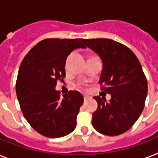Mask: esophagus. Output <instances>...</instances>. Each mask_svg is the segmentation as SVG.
Here are the masks:
<instances>
[{
	"label": "esophagus",
	"instance_id": "obj_1",
	"mask_svg": "<svg viewBox=\"0 0 158 158\" xmlns=\"http://www.w3.org/2000/svg\"><path fill=\"white\" fill-rule=\"evenodd\" d=\"M89 98L88 96H86V95H84V101H87V100H88V99H89Z\"/></svg>",
	"mask_w": 158,
	"mask_h": 158
}]
</instances>
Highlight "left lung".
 Returning a JSON list of instances; mask_svg holds the SVG:
<instances>
[{
	"label": "left lung",
	"instance_id": "8db88e82",
	"mask_svg": "<svg viewBox=\"0 0 158 158\" xmlns=\"http://www.w3.org/2000/svg\"><path fill=\"white\" fill-rule=\"evenodd\" d=\"M98 55L103 63L99 84L110 94L94 97L98 109L93 113L92 124L102 135L115 136L130 130L144 107L148 82L137 56L126 46L111 39H81Z\"/></svg>",
	"mask_w": 158,
	"mask_h": 158
}]
</instances>
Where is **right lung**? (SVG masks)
<instances>
[{"mask_svg": "<svg viewBox=\"0 0 158 158\" xmlns=\"http://www.w3.org/2000/svg\"><path fill=\"white\" fill-rule=\"evenodd\" d=\"M79 48H85L81 39L48 38L36 44L21 62L16 81L21 110L29 125L46 137H63L76 127L84 97L69 91L60 99L55 88L57 81L64 83L67 56Z\"/></svg>", "mask_w": 158, "mask_h": 158, "instance_id": "obj_1", "label": "right lung"}]
</instances>
